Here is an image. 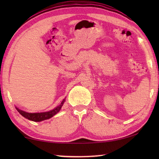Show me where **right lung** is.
I'll return each instance as SVG.
<instances>
[{
	"mask_svg": "<svg viewBox=\"0 0 159 159\" xmlns=\"http://www.w3.org/2000/svg\"><path fill=\"white\" fill-rule=\"evenodd\" d=\"M65 99L66 98H64L63 99L60 105L57 106V107H55V109L50 110L49 111L41 112V113H29L18 109L17 107H15V108L17 110V111L25 118H27V119L30 120H32V121L40 122V121H42V120L49 119V118H52L53 116L57 114V113L60 111L61 107H62L64 102H65Z\"/></svg>",
	"mask_w": 159,
	"mask_h": 159,
	"instance_id": "1",
	"label": "right lung"
}]
</instances>
